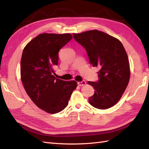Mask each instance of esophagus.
<instances>
[{
    "mask_svg": "<svg viewBox=\"0 0 149 149\" xmlns=\"http://www.w3.org/2000/svg\"><path fill=\"white\" fill-rule=\"evenodd\" d=\"M86 81H81V82H78L77 84L79 85V86H84V85L86 84Z\"/></svg>",
    "mask_w": 149,
    "mask_h": 149,
    "instance_id": "obj_1",
    "label": "esophagus"
}]
</instances>
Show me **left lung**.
Returning a JSON list of instances; mask_svg holds the SVG:
<instances>
[{"mask_svg": "<svg viewBox=\"0 0 149 149\" xmlns=\"http://www.w3.org/2000/svg\"><path fill=\"white\" fill-rule=\"evenodd\" d=\"M74 39L86 49L93 66L99 67L98 82L88 81L95 89L88 99L94 107L106 109L118 102L130 79V65L122 43L116 38L98 30L73 34Z\"/></svg>", "mask_w": 149, "mask_h": 149, "instance_id": "left-lung-1", "label": "left lung"}]
</instances>
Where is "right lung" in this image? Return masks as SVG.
Returning <instances> with one entry per match:
<instances>
[{
	"label": "right lung",
	"instance_id": "add662e5",
	"mask_svg": "<svg viewBox=\"0 0 149 149\" xmlns=\"http://www.w3.org/2000/svg\"><path fill=\"white\" fill-rule=\"evenodd\" d=\"M72 38L71 34L43 33L24 47L20 62V76L25 90L36 105L47 113H58L67 106L77 84L56 78L54 67L58 53Z\"/></svg>",
	"mask_w": 149,
	"mask_h": 149
}]
</instances>
